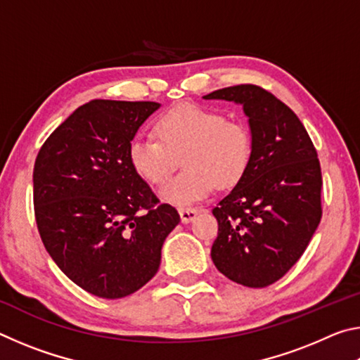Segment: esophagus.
I'll use <instances>...</instances> for the list:
<instances>
[{
	"label": "esophagus",
	"mask_w": 360,
	"mask_h": 360,
	"mask_svg": "<svg viewBox=\"0 0 360 360\" xmlns=\"http://www.w3.org/2000/svg\"><path fill=\"white\" fill-rule=\"evenodd\" d=\"M198 212H200V210H197V208H181L179 210L181 221L184 224L192 222V221H195V217L198 216Z\"/></svg>",
	"instance_id": "1"
}]
</instances>
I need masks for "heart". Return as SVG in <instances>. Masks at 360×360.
Here are the masks:
<instances>
[{
	"instance_id": "1",
	"label": "heart",
	"mask_w": 360,
	"mask_h": 360,
	"mask_svg": "<svg viewBox=\"0 0 360 360\" xmlns=\"http://www.w3.org/2000/svg\"><path fill=\"white\" fill-rule=\"evenodd\" d=\"M154 130L158 139H131L129 160L143 179L158 186L182 157L184 172L160 188V197L168 203L187 206L208 197L214 186L233 187L251 165V130L214 109L192 103L179 105L162 114Z\"/></svg>"
}]
</instances>
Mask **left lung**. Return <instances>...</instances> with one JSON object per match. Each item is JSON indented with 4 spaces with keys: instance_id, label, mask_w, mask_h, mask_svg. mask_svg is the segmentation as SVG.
I'll use <instances>...</instances> for the list:
<instances>
[{
    "instance_id": "left-lung-1",
    "label": "left lung",
    "mask_w": 360,
    "mask_h": 360,
    "mask_svg": "<svg viewBox=\"0 0 360 360\" xmlns=\"http://www.w3.org/2000/svg\"><path fill=\"white\" fill-rule=\"evenodd\" d=\"M203 98L241 105L254 143L245 178L212 210L219 230L211 259L231 281L266 288L302 257L321 222L318 152L295 112L259 85Z\"/></svg>"
}]
</instances>
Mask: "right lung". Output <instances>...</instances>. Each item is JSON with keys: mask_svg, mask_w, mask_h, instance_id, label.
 Returning a JSON list of instances; mask_svg holds the SVG:
<instances>
[{"mask_svg": "<svg viewBox=\"0 0 360 360\" xmlns=\"http://www.w3.org/2000/svg\"><path fill=\"white\" fill-rule=\"evenodd\" d=\"M155 101L92 100L57 127L33 169L34 217L47 252L79 288L122 298L150 281L179 224L129 160Z\"/></svg>", "mask_w": 360, "mask_h": 360, "instance_id": "add662e5", "label": "right lung"}]
</instances>
